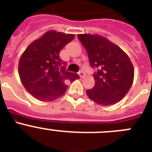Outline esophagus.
<instances>
[{
	"label": "esophagus",
	"instance_id": "esophagus-1",
	"mask_svg": "<svg viewBox=\"0 0 152 152\" xmlns=\"http://www.w3.org/2000/svg\"><path fill=\"white\" fill-rule=\"evenodd\" d=\"M78 75H79V76H80V77H81V78H83V77H84V76H85V73H84V72H82V71H81V72H78Z\"/></svg>",
	"mask_w": 152,
	"mask_h": 152
}]
</instances>
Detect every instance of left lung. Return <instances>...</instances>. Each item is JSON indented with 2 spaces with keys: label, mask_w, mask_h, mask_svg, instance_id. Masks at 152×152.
<instances>
[{
  "label": "left lung",
  "mask_w": 152,
  "mask_h": 152,
  "mask_svg": "<svg viewBox=\"0 0 152 152\" xmlns=\"http://www.w3.org/2000/svg\"><path fill=\"white\" fill-rule=\"evenodd\" d=\"M77 38L87 50L90 65L96 69L94 87L87 91L88 97L101 106L121 100L133 82L134 68L129 56L99 35L78 34Z\"/></svg>",
  "instance_id": "8db88e82"
}]
</instances>
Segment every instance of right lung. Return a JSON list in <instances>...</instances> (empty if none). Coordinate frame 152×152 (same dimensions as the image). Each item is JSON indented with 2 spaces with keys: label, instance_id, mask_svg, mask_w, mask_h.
<instances>
[{
  "label": "right lung",
  "instance_id": "obj_1",
  "mask_svg": "<svg viewBox=\"0 0 152 152\" xmlns=\"http://www.w3.org/2000/svg\"><path fill=\"white\" fill-rule=\"evenodd\" d=\"M74 39L73 34L48 31L23 53L19 61L20 77L24 88L37 100H56L65 93L68 81L80 77L67 72L66 62L59 58L60 51Z\"/></svg>",
  "mask_w": 152,
  "mask_h": 152
}]
</instances>
